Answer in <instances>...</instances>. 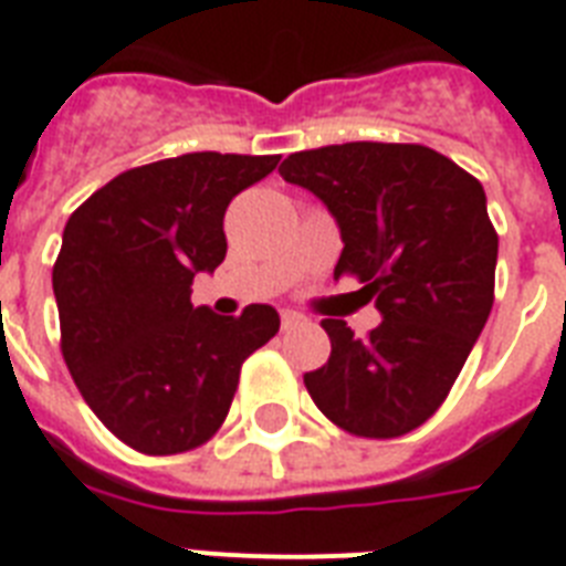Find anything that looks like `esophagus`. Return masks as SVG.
<instances>
[{
  "label": "esophagus",
  "instance_id": "esophagus-1",
  "mask_svg": "<svg viewBox=\"0 0 566 566\" xmlns=\"http://www.w3.org/2000/svg\"><path fill=\"white\" fill-rule=\"evenodd\" d=\"M300 323H305V317L296 312H291V308H284L282 312V329H293V326H300Z\"/></svg>",
  "mask_w": 566,
  "mask_h": 566
}]
</instances>
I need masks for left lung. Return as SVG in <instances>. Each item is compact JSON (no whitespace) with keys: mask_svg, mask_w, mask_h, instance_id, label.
Instances as JSON below:
<instances>
[{"mask_svg":"<svg viewBox=\"0 0 566 566\" xmlns=\"http://www.w3.org/2000/svg\"><path fill=\"white\" fill-rule=\"evenodd\" d=\"M279 175L335 216V279L356 275L382 314L368 338L326 317L329 361L305 388L347 433L403 437L442 407L493 308L499 237L484 187L433 148L386 142L300 150Z\"/></svg>","mask_w":566,"mask_h":566,"instance_id":"obj_1","label":"left lung"}]
</instances>
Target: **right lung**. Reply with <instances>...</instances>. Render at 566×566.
Wrapping results in <instances>:
<instances>
[{
  "mask_svg": "<svg viewBox=\"0 0 566 566\" xmlns=\"http://www.w3.org/2000/svg\"><path fill=\"white\" fill-rule=\"evenodd\" d=\"M279 157L184 154L129 168L73 210L53 266L62 356L94 416L142 454L213 437L240 368L279 332L273 305L222 317L192 279L226 261L222 219Z\"/></svg>",
  "mask_w": 566,
  "mask_h": 566,
  "instance_id": "obj_1",
  "label": "right lung"
}]
</instances>
